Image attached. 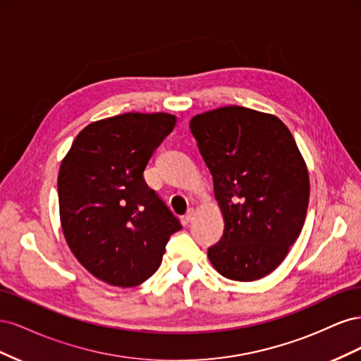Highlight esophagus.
Segmentation results:
<instances>
[{"instance_id": "obj_1", "label": "esophagus", "mask_w": 361, "mask_h": 361, "mask_svg": "<svg viewBox=\"0 0 361 361\" xmlns=\"http://www.w3.org/2000/svg\"><path fill=\"white\" fill-rule=\"evenodd\" d=\"M194 215H195V211L194 209H188V212L185 214V221L191 223L194 220Z\"/></svg>"}]
</instances>
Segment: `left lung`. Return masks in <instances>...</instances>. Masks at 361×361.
Wrapping results in <instances>:
<instances>
[{"label": "left lung", "instance_id": "8db88e82", "mask_svg": "<svg viewBox=\"0 0 361 361\" xmlns=\"http://www.w3.org/2000/svg\"><path fill=\"white\" fill-rule=\"evenodd\" d=\"M190 128L224 220L207 257L226 279L268 276L297 241L309 206V171L290 130L274 114L239 105L194 116Z\"/></svg>", "mask_w": 361, "mask_h": 361}]
</instances>
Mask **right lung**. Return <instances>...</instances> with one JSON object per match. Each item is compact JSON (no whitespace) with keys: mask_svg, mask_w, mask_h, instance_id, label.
Here are the masks:
<instances>
[{"mask_svg":"<svg viewBox=\"0 0 361 361\" xmlns=\"http://www.w3.org/2000/svg\"><path fill=\"white\" fill-rule=\"evenodd\" d=\"M169 113L96 120L76 135L59 171L60 223L76 260L106 285L133 288L159 268L178 218L143 173L173 128Z\"/></svg>","mask_w":361,"mask_h":361,"instance_id":"obj_1","label":"right lung"}]
</instances>
